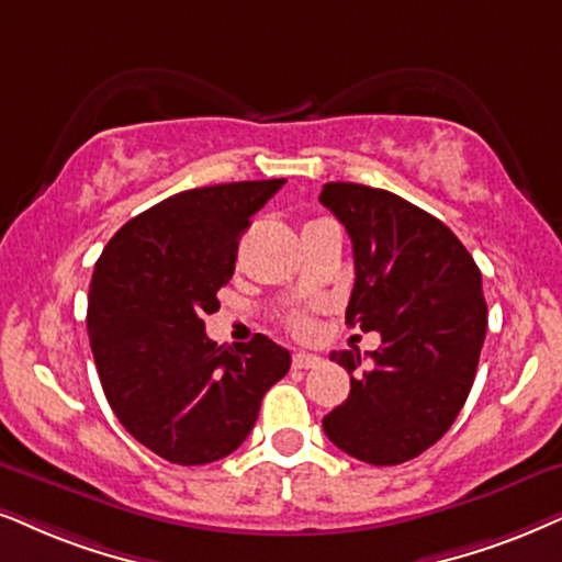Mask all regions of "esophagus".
I'll return each mask as SVG.
<instances>
[{
  "instance_id": "1",
  "label": "esophagus",
  "mask_w": 562,
  "mask_h": 562,
  "mask_svg": "<svg viewBox=\"0 0 562 562\" xmlns=\"http://www.w3.org/2000/svg\"><path fill=\"white\" fill-rule=\"evenodd\" d=\"M318 363H322V358L318 355H308V352H295L293 355V368H316Z\"/></svg>"
}]
</instances>
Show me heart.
Here are the masks:
<instances>
[{"instance_id":"heart-1","label":"heart","mask_w":562,"mask_h":562,"mask_svg":"<svg viewBox=\"0 0 562 562\" xmlns=\"http://www.w3.org/2000/svg\"><path fill=\"white\" fill-rule=\"evenodd\" d=\"M308 316H305V314H295V316H290V326H293V329L295 331H305V329H308Z\"/></svg>"}]
</instances>
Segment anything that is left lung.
Segmentation results:
<instances>
[{
	"instance_id": "1",
	"label": "left lung",
	"mask_w": 562,
	"mask_h": 562,
	"mask_svg": "<svg viewBox=\"0 0 562 562\" xmlns=\"http://www.w3.org/2000/svg\"><path fill=\"white\" fill-rule=\"evenodd\" d=\"M318 202L352 240L347 324L381 347L331 352L350 396L324 417L337 449L375 467L420 457L451 428L477 373L487 331L482 274L438 217L386 189L324 183Z\"/></svg>"
}]
</instances>
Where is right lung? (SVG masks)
Returning <instances> with one entry per match:
<instances>
[{"mask_svg": "<svg viewBox=\"0 0 562 562\" xmlns=\"http://www.w3.org/2000/svg\"><path fill=\"white\" fill-rule=\"evenodd\" d=\"M282 183H217L162 199L116 231L95 261L88 334L105 400L142 446L173 464L236 451L290 368V352L265 334L225 347L204 331L240 236Z\"/></svg>", "mask_w": 562, "mask_h": 562, "instance_id": "obj_1", "label": "right lung"}]
</instances>
